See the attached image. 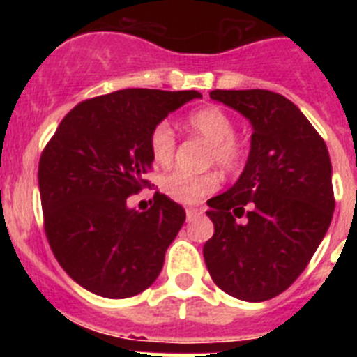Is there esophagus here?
<instances>
[{"label": "esophagus", "mask_w": 357, "mask_h": 357, "mask_svg": "<svg viewBox=\"0 0 357 357\" xmlns=\"http://www.w3.org/2000/svg\"><path fill=\"white\" fill-rule=\"evenodd\" d=\"M202 211L200 209H193V207H189L188 211H185V218H188V222H191V220H195L197 216H200Z\"/></svg>", "instance_id": "1"}]
</instances>
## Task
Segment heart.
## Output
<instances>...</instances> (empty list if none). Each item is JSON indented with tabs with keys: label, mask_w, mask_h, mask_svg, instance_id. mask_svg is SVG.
Returning a JSON list of instances; mask_svg holds the SVG:
<instances>
[{
	"label": "heart",
	"mask_w": 357,
	"mask_h": 357,
	"mask_svg": "<svg viewBox=\"0 0 357 357\" xmlns=\"http://www.w3.org/2000/svg\"><path fill=\"white\" fill-rule=\"evenodd\" d=\"M188 128L209 143L207 162L225 172H234L245 160V146L236 139V125L220 107H202L188 116ZM175 132L168 121L157 123L150 134V150L159 164H168L175 153ZM220 178L214 172H173L162 178L164 193L182 204H197L218 188Z\"/></svg>",
	"instance_id": "obj_1"
}]
</instances>
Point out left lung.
Instances as JSON below:
<instances>
[{"label":"left lung","mask_w":357,"mask_h":357,"mask_svg":"<svg viewBox=\"0 0 357 357\" xmlns=\"http://www.w3.org/2000/svg\"><path fill=\"white\" fill-rule=\"evenodd\" d=\"M209 96L245 116L252 137L238 182L207 200L214 236L204 245V259L218 288L239 301L263 302L295 282L329 229V151L282 94L216 89ZM243 215L245 222H235Z\"/></svg>","instance_id":"obj_1"}]
</instances>
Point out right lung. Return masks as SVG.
<instances>
[{
	"instance_id": "obj_1",
	"label": "right lung",
	"mask_w": 357,
	"mask_h": 357,
	"mask_svg": "<svg viewBox=\"0 0 357 357\" xmlns=\"http://www.w3.org/2000/svg\"><path fill=\"white\" fill-rule=\"evenodd\" d=\"M198 91L121 89L69 110L39 162L50 247L66 273L94 295L128 298L159 277L185 211L157 193L144 213L127 198L151 168L150 134Z\"/></svg>"
}]
</instances>
